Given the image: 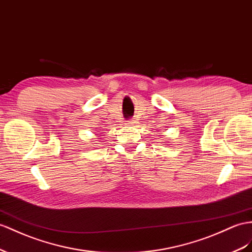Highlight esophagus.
I'll list each match as a JSON object with an SVG mask.
<instances>
[{
  "mask_svg": "<svg viewBox=\"0 0 252 252\" xmlns=\"http://www.w3.org/2000/svg\"><path fill=\"white\" fill-rule=\"evenodd\" d=\"M133 124H134V122H133V120H131V119L126 121V125H133Z\"/></svg>",
  "mask_w": 252,
  "mask_h": 252,
  "instance_id": "esophagus-1",
  "label": "esophagus"
}]
</instances>
